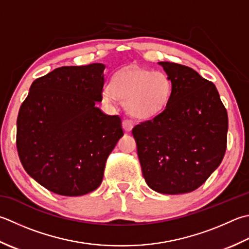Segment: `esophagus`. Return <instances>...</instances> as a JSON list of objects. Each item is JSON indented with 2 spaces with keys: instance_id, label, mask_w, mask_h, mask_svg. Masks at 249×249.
I'll return each instance as SVG.
<instances>
[{
  "instance_id": "1",
  "label": "esophagus",
  "mask_w": 249,
  "mask_h": 249,
  "mask_svg": "<svg viewBox=\"0 0 249 249\" xmlns=\"http://www.w3.org/2000/svg\"><path fill=\"white\" fill-rule=\"evenodd\" d=\"M134 127V122L128 119L123 120V128L125 129V131H130Z\"/></svg>"
}]
</instances>
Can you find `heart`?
I'll return each instance as SVG.
<instances>
[{"instance_id":"heart-1","label":"heart","mask_w":249,"mask_h":249,"mask_svg":"<svg viewBox=\"0 0 249 249\" xmlns=\"http://www.w3.org/2000/svg\"><path fill=\"white\" fill-rule=\"evenodd\" d=\"M173 84L166 73L129 67L115 73L111 86L102 89L106 104L126 102V109L135 118L150 120L166 109Z\"/></svg>"}]
</instances>
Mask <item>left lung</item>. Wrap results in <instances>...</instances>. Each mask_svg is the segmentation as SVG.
I'll return each mask as SVG.
<instances>
[{
    "label": "left lung",
    "instance_id": "8db88e82",
    "mask_svg": "<svg viewBox=\"0 0 249 249\" xmlns=\"http://www.w3.org/2000/svg\"><path fill=\"white\" fill-rule=\"evenodd\" d=\"M159 65L172 81V97L160 115L136 125L133 136L148 186L159 193H188L225 157L228 113L213 83L186 66Z\"/></svg>",
    "mask_w": 249,
    "mask_h": 249
}]
</instances>
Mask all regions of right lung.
I'll return each instance as SVG.
<instances>
[{"label":"right lung","instance_id":"1","mask_svg":"<svg viewBox=\"0 0 249 249\" xmlns=\"http://www.w3.org/2000/svg\"><path fill=\"white\" fill-rule=\"evenodd\" d=\"M105 68H57L32 83L19 109L16 144L22 166L59 196H80L98 188L107 159L124 135L120 116L96 107Z\"/></svg>","mask_w":249,"mask_h":249}]
</instances>
